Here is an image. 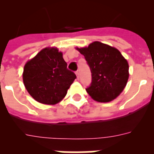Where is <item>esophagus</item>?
Masks as SVG:
<instances>
[{"instance_id": "34e87169", "label": "esophagus", "mask_w": 154, "mask_h": 154, "mask_svg": "<svg viewBox=\"0 0 154 154\" xmlns=\"http://www.w3.org/2000/svg\"><path fill=\"white\" fill-rule=\"evenodd\" d=\"M75 75H76V76H77V79H79V72L78 70L75 72Z\"/></svg>"}]
</instances>
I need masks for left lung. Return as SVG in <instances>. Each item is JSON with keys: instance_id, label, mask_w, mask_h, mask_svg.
Returning <instances> with one entry per match:
<instances>
[{"instance_id": "1", "label": "left lung", "mask_w": 154, "mask_h": 154, "mask_svg": "<svg viewBox=\"0 0 154 154\" xmlns=\"http://www.w3.org/2000/svg\"><path fill=\"white\" fill-rule=\"evenodd\" d=\"M77 50L84 55L92 73V82L85 89L88 94L99 103L116 99L129 79V65L120 51L99 42Z\"/></svg>"}]
</instances>
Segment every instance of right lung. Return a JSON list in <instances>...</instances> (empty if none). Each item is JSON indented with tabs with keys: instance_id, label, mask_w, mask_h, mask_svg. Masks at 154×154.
Listing matches in <instances>:
<instances>
[{
	"instance_id": "right-lung-1",
	"label": "right lung",
	"mask_w": 154,
	"mask_h": 154,
	"mask_svg": "<svg viewBox=\"0 0 154 154\" xmlns=\"http://www.w3.org/2000/svg\"><path fill=\"white\" fill-rule=\"evenodd\" d=\"M75 79L56 48H45L39 51L25 64L23 72V82L28 93L38 103L48 105L59 103Z\"/></svg>"
}]
</instances>
